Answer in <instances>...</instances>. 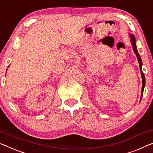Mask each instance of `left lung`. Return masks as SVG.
<instances>
[{"instance_id": "left-lung-1", "label": "left lung", "mask_w": 153, "mask_h": 153, "mask_svg": "<svg viewBox=\"0 0 153 153\" xmlns=\"http://www.w3.org/2000/svg\"><path fill=\"white\" fill-rule=\"evenodd\" d=\"M129 37L131 38V45H132V47H133V51L135 52V53L136 54V56H137V60L139 62V64H140V72H141V76H142V95H141V97H140V101L141 100L142 98V96H143V89H144V87H145V84H146V79H145V76H144V74H143V73L142 71V59H141V57L140 56V54L138 53V51H137V45H136V40H135V38L134 35L133 34H129Z\"/></svg>"}]
</instances>
